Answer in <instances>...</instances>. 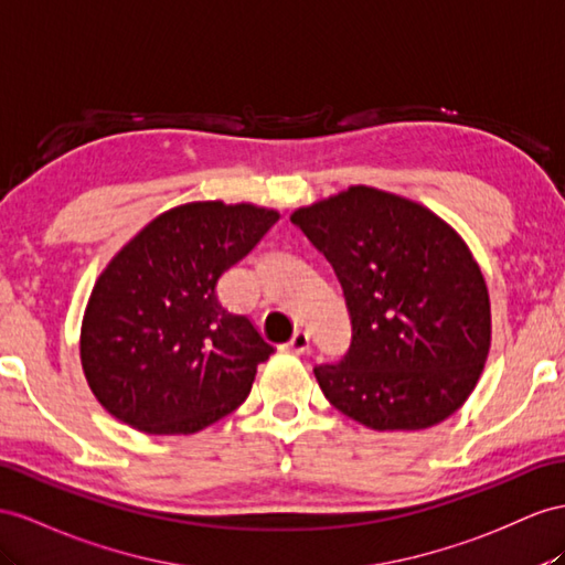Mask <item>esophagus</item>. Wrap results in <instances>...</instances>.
I'll list each match as a JSON object with an SVG mask.
<instances>
[{
  "mask_svg": "<svg viewBox=\"0 0 565 565\" xmlns=\"http://www.w3.org/2000/svg\"><path fill=\"white\" fill-rule=\"evenodd\" d=\"M286 351L288 353H296V355H306L310 351V334H308V331L298 329L296 334H294V339L286 343Z\"/></svg>",
  "mask_w": 565,
  "mask_h": 565,
  "instance_id": "esophagus-1",
  "label": "esophagus"
}]
</instances>
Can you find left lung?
<instances>
[{
    "label": "left lung",
    "mask_w": 565,
    "mask_h": 565,
    "mask_svg": "<svg viewBox=\"0 0 565 565\" xmlns=\"http://www.w3.org/2000/svg\"><path fill=\"white\" fill-rule=\"evenodd\" d=\"M291 222L334 267L351 315L349 353L315 367L331 406L377 431L451 417L491 345L487 281L458 231L372 185L298 207Z\"/></svg>",
    "instance_id": "obj_1"
}]
</instances>
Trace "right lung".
Segmentation results:
<instances>
[{
  "instance_id": "1",
  "label": "right lung",
  "mask_w": 565,
  "mask_h": 565,
  "mask_svg": "<svg viewBox=\"0 0 565 565\" xmlns=\"http://www.w3.org/2000/svg\"><path fill=\"white\" fill-rule=\"evenodd\" d=\"M277 210L185 202L142 226L99 274L81 324V365L109 415L145 434H195L248 398L274 353L216 281Z\"/></svg>"
}]
</instances>
